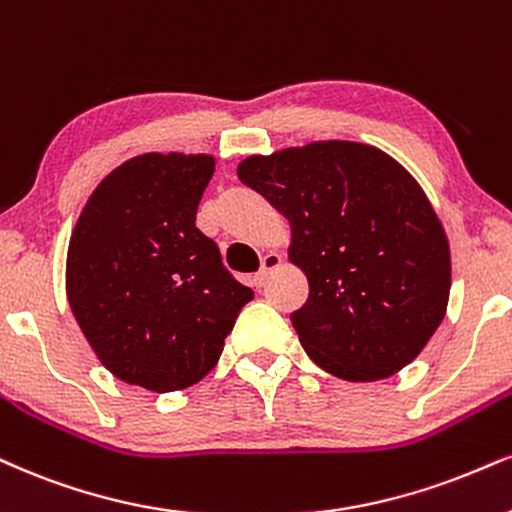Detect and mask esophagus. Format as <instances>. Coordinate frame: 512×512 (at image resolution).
<instances>
[{"mask_svg":"<svg viewBox=\"0 0 512 512\" xmlns=\"http://www.w3.org/2000/svg\"><path fill=\"white\" fill-rule=\"evenodd\" d=\"M280 263H282L280 254H266V256H263V261H261V270H258V273L254 275V285H256V287H263V285H266L268 277L273 275V270L280 268Z\"/></svg>","mask_w":512,"mask_h":512,"instance_id":"esophagus-1","label":"esophagus"}]
</instances>
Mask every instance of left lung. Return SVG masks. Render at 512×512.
Returning <instances> with one entry per match:
<instances>
[{
  "label": "left lung",
  "mask_w": 512,
  "mask_h": 512,
  "mask_svg": "<svg viewBox=\"0 0 512 512\" xmlns=\"http://www.w3.org/2000/svg\"><path fill=\"white\" fill-rule=\"evenodd\" d=\"M237 175L292 223L289 258L308 299L289 320L311 361L349 382L406 368L451 289L449 242L413 175L380 149L339 140L251 156Z\"/></svg>",
  "instance_id": "8db88e82"
}]
</instances>
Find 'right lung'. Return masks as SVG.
Segmentation results:
<instances>
[{"label": "right lung", "instance_id": "obj_1", "mask_svg": "<svg viewBox=\"0 0 512 512\" xmlns=\"http://www.w3.org/2000/svg\"><path fill=\"white\" fill-rule=\"evenodd\" d=\"M211 156L142 154L99 182L75 225L68 304L118 380L175 391L216 368L254 292L197 227Z\"/></svg>", "mask_w": 512, "mask_h": 512}]
</instances>
